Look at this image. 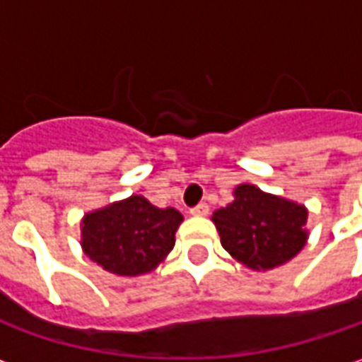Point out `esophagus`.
Instances as JSON below:
<instances>
[{"label":"esophagus","instance_id":"34e87169","mask_svg":"<svg viewBox=\"0 0 362 362\" xmlns=\"http://www.w3.org/2000/svg\"><path fill=\"white\" fill-rule=\"evenodd\" d=\"M189 213L194 215V217H205V215H209V205L207 204H199L196 207H192Z\"/></svg>","mask_w":362,"mask_h":362}]
</instances>
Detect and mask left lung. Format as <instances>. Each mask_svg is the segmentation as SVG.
<instances>
[{
  "label": "left lung",
  "mask_w": 362,
  "mask_h": 362,
  "mask_svg": "<svg viewBox=\"0 0 362 362\" xmlns=\"http://www.w3.org/2000/svg\"><path fill=\"white\" fill-rule=\"evenodd\" d=\"M235 199L213 213L223 248L243 266L267 272L287 264L308 240V209L287 197L240 184Z\"/></svg>",
  "instance_id": "obj_1"
}]
</instances>
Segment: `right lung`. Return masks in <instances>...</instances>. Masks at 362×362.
<instances>
[{
  "label": "right lung",
  "mask_w": 362,
  "mask_h": 362,
  "mask_svg": "<svg viewBox=\"0 0 362 362\" xmlns=\"http://www.w3.org/2000/svg\"><path fill=\"white\" fill-rule=\"evenodd\" d=\"M182 221V213L174 207L160 209L134 194L83 215L81 248L104 272L124 277L145 275L170 254Z\"/></svg>",
  "instance_id": "right-lung-1"
}]
</instances>
